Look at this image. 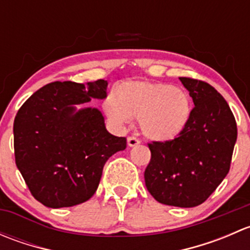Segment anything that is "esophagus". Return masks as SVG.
I'll use <instances>...</instances> for the list:
<instances>
[{
    "instance_id": "obj_1",
    "label": "esophagus",
    "mask_w": 250,
    "mask_h": 250,
    "mask_svg": "<svg viewBox=\"0 0 250 250\" xmlns=\"http://www.w3.org/2000/svg\"><path fill=\"white\" fill-rule=\"evenodd\" d=\"M127 143H128V146H129V147H134V146H138L140 144V141L137 139V138H134V137H129L127 139Z\"/></svg>"
}]
</instances>
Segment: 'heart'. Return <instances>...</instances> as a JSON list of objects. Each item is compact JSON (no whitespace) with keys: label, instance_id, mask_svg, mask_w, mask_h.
<instances>
[{"label":"heart","instance_id":"1","mask_svg":"<svg viewBox=\"0 0 250 250\" xmlns=\"http://www.w3.org/2000/svg\"><path fill=\"white\" fill-rule=\"evenodd\" d=\"M104 111L116 125L140 120L147 139L167 143L178 138L192 113L190 94L180 87L148 81H127L104 102Z\"/></svg>","mask_w":250,"mask_h":250}]
</instances>
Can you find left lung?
<instances>
[{"label": "left lung", "instance_id": "obj_1", "mask_svg": "<svg viewBox=\"0 0 250 250\" xmlns=\"http://www.w3.org/2000/svg\"><path fill=\"white\" fill-rule=\"evenodd\" d=\"M179 80L195 107L178 138L148 144L151 161L144 178L157 202L191 208L203 203L228 175L237 125L230 106L215 88L192 78Z\"/></svg>", "mask_w": 250, "mask_h": 250}]
</instances>
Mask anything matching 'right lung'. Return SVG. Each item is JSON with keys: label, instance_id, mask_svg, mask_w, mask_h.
<instances>
[{"label": "right lung", "instance_id": "right-lung-1", "mask_svg": "<svg viewBox=\"0 0 250 250\" xmlns=\"http://www.w3.org/2000/svg\"><path fill=\"white\" fill-rule=\"evenodd\" d=\"M107 82H53L40 88L14 118V155L19 172L39 202L72 207L97 191L103 168L123 151L125 138L107 132L102 111L77 107L106 98Z\"/></svg>", "mask_w": 250, "mask_h": 250}]
</instances>
